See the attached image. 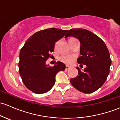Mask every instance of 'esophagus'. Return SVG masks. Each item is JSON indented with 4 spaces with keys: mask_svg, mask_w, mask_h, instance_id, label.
<instances>
[{
    "mask_svg": "<svg viewBox=\"0 0 120 120\" xmlns=\"http://www.w3.org/2000/svg\"><path fill=\"white\" fill-rule=\"evenodd\" d=\"M69 69V66H66V67H65V70H68Z\"/></svg>",
    "mask_w": 120,
    "mask_h": 120,
    "instance_id": "1",
    "label": "esophagus"
}]
</instances>
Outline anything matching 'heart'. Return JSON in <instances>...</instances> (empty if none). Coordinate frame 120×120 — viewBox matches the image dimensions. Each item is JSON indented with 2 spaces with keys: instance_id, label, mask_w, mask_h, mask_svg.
<instances>
[{
  "instance_id": "obj_1",
  "label": "heart",
  "mask_w": 120,
  "mask_h": 120,
  "mask_svg": "<svg viewBox=\"0 0 120 120\" xmlns=\"http://www.w3.org/2000/svg\"><path fill=\"white\" fill-rule=\"evenodd\" d=\"M60 60L64 64L69 65L71 64L75 60V56L72 55H62L60 58Z\"/></svg>"
}]
</instances>
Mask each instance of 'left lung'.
I'll return each instance as SVG.
<instances>
[{
	"mask_svg": "<svg viewBox=\"0 0 120 120\" xmlns=\"http://www.w3.org/2000/svg\"><path fill=\"white\" fill-rule=\"evenodd\" d=\"M75 37L80 42V54L77 62L86 65L84 71L76 67L79 73L70 79L71 85L85 94L95 92L102 86L109 74L112 64L110 54L105 42L97 35L84 29H71L65 38Z\"/></svg>",
	"mask_w": 120,
	"mask_h": 120,
	"instance_id": "1",
	"label": "left lung"
}]
</instances>
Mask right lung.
I'll list each match as a JSON object with an SVG mask.
<instances>
[{
  "instance_id": "1",
  "label": "right lung",
  "mask_w": 120,
  "mask_h": 120,
  "mask_svg": "<svg viewBox=\"0 0 120 120\" xmlns=\"http://www.w3.org/2000/svg\"><path fill=\"white\" fill-rule=\"evenodd\" d=\"M68 30L49 28L37 32L25 43L19 53V72L27 88L34 93L50 91L55 82V76L65 69V65L57 62L54 66L45 64L54 51L55 43L64 36Z\"/></svg>"
}]
</instances>
